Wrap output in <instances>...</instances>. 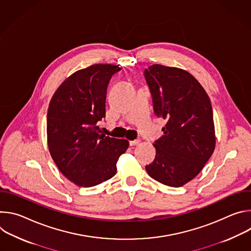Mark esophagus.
<instances>
[{"label":"esophagus","mask_w":251,"mask_h":251,"mask_svg":"<svg viewBox=\"0 0 251 251\" xmlns=\"http://www.w3.org/2000/svg\"><path fill=\"white\" fill-rule=\"evenodd\" d=\"M139 143H140V140H139V139H137V140L130 141V142H129V144H130V146H135V145H138Z\"/></svg>","instance_id":"34e87169"}]
</instances>
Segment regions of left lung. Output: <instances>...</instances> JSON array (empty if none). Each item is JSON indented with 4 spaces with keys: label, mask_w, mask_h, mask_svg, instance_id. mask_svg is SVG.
<instances>
[{
    "label": "left lung",
    "mask_w": 251,
    "mask_h": 251,
    "mask_svg": "<svg viewBox=\"0 0 251 251\" xmlns=\"http://www.w3.org/2000/svg\"><path fill=\"white\" fill-rule=\"evenodd\" d=\"M154 112L167 120L155 143V160L146 166L154 180L182 187L202 170L216 148V133L208 95L187 70L162 64L145 69Z\"/></svg>",
    "instance_id": "1"
}]
</instances>
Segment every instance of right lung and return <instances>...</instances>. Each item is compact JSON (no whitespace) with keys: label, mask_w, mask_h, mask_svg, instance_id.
<instances>
[{"label":"right lung","mask_w":251,"mask_h":251,"mask_svg":"<svg viewBox=\"0 0 251 251\" xmlns=\"http://www.w3.org/2000/svg\"><path fill=\"white\" fill-rule=\"evenodd\" d=\"M118 65L93 64L75 71L56 89L50 102L47 134L50 156L59 171L79 187L111 178L117 161L129 146L125 139L100 134L105 99Z\"/></svg>","instance_id":"1"}]
</instances>
